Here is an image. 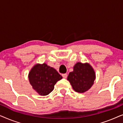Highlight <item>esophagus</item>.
I'll return each mask as SVG.
<instances>
[{
	"label": "esophagus",
	"instance_id": "1",
	"mask_svg": "<svg viewBox=\"0 0 123 123\" xmlns=\"http://www.w3.org/2000/svg\"><path fill=\"white\" fill-rule=\"evenodd\" d=\"M62 76H63V78H67V74H66V73L63 74H62Z\"/></svg>",
	"mask_w": 123,
	"mask_h": 123
}]
</instances>
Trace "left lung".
Returning <instances> with one entry per match:
<instances>
[{
  "instance_id": "obj_1",
  "label": "left lung",
  "mask_w": 123,
  "mask_h": 123,
  "mask_svg": "<svg viewBox=\"0 0 123 123\" xmlns=\"http://www.w3.org/2000/svg\"><path fill=\"white\" fill-rule=\"evenodd\" d=\"M95 78V72L90 64L78 62L73 67V71L70 72L67 80L75 92L83 93L92 87Z\"/></svg>"
}]
</instances>
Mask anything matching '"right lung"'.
Listing matches in <instances>:
<instances>
[{"instance_id":"right-lung-1","label":"right lung","mask_w":123,"mask_h":123,"mask_svg":"<svg viewBox=\"0 0 123 123\" xmlns=\"http://www.w3.org/2000/svg\"><path fill=\"white\" fill-rule=\"evenodd\" d=\"M30 83L39 95L46 96L53 91L54 85L63 78L54 68L46 64H37L28 74Z\"/></svg>"}]
</instances>
